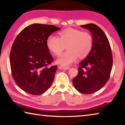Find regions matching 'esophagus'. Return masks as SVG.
<instances>
[{
	"instance_id": "1",
	"label": "esophagus",
	"mask_w": 125,
	"mask_h": 125,
	"mask_svg": "<svg viewBox=\"0 0 125 125\" xmlns=\"http://www.w3.org/2000/svg\"><path fill=\"white\" fill-rule=\"evenodd\" d=\"M69 66H64V65H61L60 66V68L61 69H64V70H67V69H68L69 68Z\"/></svg>"
}]
</instances>
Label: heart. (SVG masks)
<instances>
[{
	"label": "heart",
	"mask_w": 125,
	"mask_h": 125,
	"mask_svg": "<svg viewBox=\"0 0 125 125\" xmlns=\"http://www.w3.org/2000/svg\"><path fill=\"white\" fill-rule=\"evenodd\" d=\"M60 37L51 35L46 40L48 49L54 54L60 55L65 49L66 52L58 57L57 62L67 66L77 60L78 57L83 58L88 56L92 50L93 39L87 31L68 28L59 32Z\"/></svg>",
	"instance_id": "b5f03b06"
}]
</instances>
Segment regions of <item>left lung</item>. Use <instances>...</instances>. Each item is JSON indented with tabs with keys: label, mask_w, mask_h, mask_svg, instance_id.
I'll use <instances>...</instances> for the list:
<instances>
[{
	"label": "left lung",
	"mask_w": 125,
	"mask_h": 125,
	"mask_svg": "<svg viewBox=\"0 0 125 125\" xmlns=\"http://www.w3.org/2000/svg\"><path fill=\"white\" fill-rule=\"evenodd\" d=\"M92 33L93 46L88 56L79 63L78 74L73 84L78 92L90 94L102 88L110 77L113 54L104 32L94 24L80 26Z\"/></svg>",
	"instance_id": "obj_1"
}]
</instances>
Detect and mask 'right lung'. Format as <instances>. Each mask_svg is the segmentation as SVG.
<instances>
[{"mask_svg": "<svg viewBox=\"0 0 125 125\" xmlns=\"http://www.w3.org/2000/svg\"><path fill=\"white\" fill-rule=\"evenodd\" d=\"M61 29L52 25L33 24L24 28L12 43L10 53L12 77L25 92L40 95L54 80L57 65L46 45L47 37Z\"/></svg>", "mask_w": 125, "mask_h": 125, "instance_id": "obj_1", "label": "right lung"}]
</instances>
